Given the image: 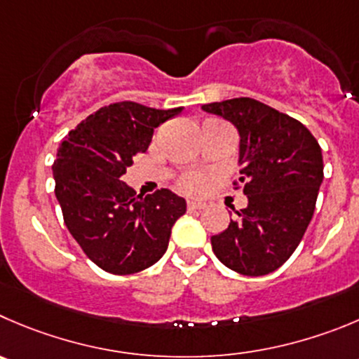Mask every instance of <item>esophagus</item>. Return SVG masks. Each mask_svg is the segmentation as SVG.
<instances>
[{
    "mask_svg": "<svg viewBox=\"0 0 359 359\" xmlns=\"http://www.w3.org/2000/svg\"><path fill=\"white\" fill-rule=\"evenodd\" d=\"M204 208L203 203H197V201H189L187 203V210L190 211V213H194V211H201Z\"/></svg>",
    "mask_w": 359,
    "mask_h": 359,
    "instance_id": "esophagus-1",
    "label": "esophagus"
}]
</instances>
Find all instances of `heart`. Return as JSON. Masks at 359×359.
I'll return each mask as SVG.
<instances>
[{"label":"heart","instance_id":"b5f03b06","mask_svg":"<svg viewBox=\"0 0 359 359\" xmlns=\"http://www.w3.org/2000/svg\"><path fill=\"white\" fill-rule=\"evenodd\" d=\"M177 189L189 196H201L208 189V177L201 172H185L177 180Z\"/></svg>","mask_w":359,"mask_h":359}]
</instances>
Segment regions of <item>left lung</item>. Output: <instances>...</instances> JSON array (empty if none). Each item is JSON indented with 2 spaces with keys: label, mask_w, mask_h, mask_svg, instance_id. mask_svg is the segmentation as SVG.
<instances>
[{
  "label": "left lung",
  "mask_w": 359,
  "mask_h": 359,
  "mask_svg": "<svg viewBox=\"0 0 359 359\" xmlns=\"http://www.w3.org/2000/svg\"><path fill=\"white\" fill-rule=\"evenodd\" d=\"M203 109L240 132V180L248 206L211 238L222 264L261 276L284 264L302 241L323 183V153L303 123L254 98H231Z\"/></svg>",
  "instance_id": "left-lung-1"
}]
</instances>
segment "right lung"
I'll return each mask as SVG.
<instances>
[{
  "instance_id": "add662e5",
  "label": "right lung",
  "mask_w": 359,
  "mask_h": 359,
  "mask_svg": "<svg viewBox=\"0 0 359 359\" xmlns=\"http://www.w3.org/2000/svg\"><path fill=\"white\" fill-rule=\"evenodd\" d=\"M182 111L118 102L88 116L61 141L53 174L65 225L104 271L130 275L155 264L174 222L185 215V199L170 190L142 197L121 182L156 126Z\"/></svg>"
}]
</instances>
